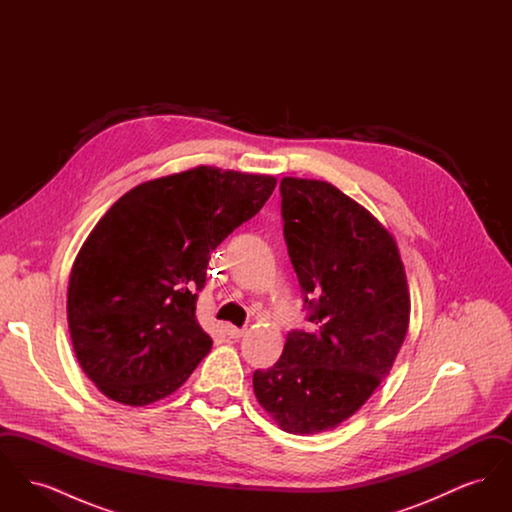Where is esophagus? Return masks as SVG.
Listing matches in <instances>:
<instances>
[{
    "label": "esophagus",
    "instance_id": "34e87169",
    "mask_svg": "<svg viewBox=\"0 0 512 512\" xmlns=\"http://www.w3.org/2000/svg\"><path fill=\"white\" fill-rule=\"evenodd\" d=\"M224 332H226V336L232 338V340H240L245 334L244 328H236V326H230V324L224 326Z\"/></svg>",
    "mask_w": 512,
    "mask_h": 512
}]
</instances>
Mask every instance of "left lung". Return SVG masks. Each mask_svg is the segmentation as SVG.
Returning <instances> with one entry per match:
<instances>
[{
    "mask_svg": "<svg viewBox=\"0 0 512 512\" xmlns=\"http://www.w3.org/2000/svg\"><path fill=\"white\" fill-rule=\"evenodd\" d=\"M284 238L309 328L253 372V390L290 434H317L357 413L390 374L409 328L399 249L365 207L320 180L282 178Z\"/></svg>",
    "mask_w": 512,
    "mask_h": 512,
    "instance_id": "left-lung-1",
    "label": "left lung"
}]
</instances>
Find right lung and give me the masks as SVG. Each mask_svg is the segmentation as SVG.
<instances>
[{"mask_svg": "<svg viewBox=\"0 0 512 512\" xmlns=\"http://www.w3.org/2000/svg\"><path fill=\"white\" fill-rule=\"evenodd\" d=\"M274 186V176L197 167L136 186L103 215L67 293L76 359L103 395L142 407L188 380L213 345L195 318L211 253Z\"/></svg>", "mask_w": 512, "mask_h": 512, "instance_id": "1", "label": "right lung"}]
</instances>
